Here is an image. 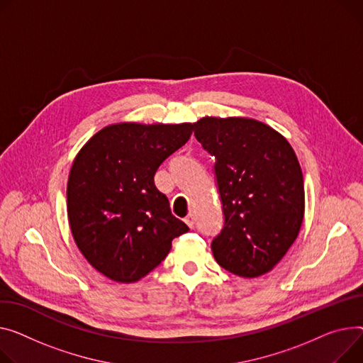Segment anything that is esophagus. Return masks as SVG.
<instances>
[{"mask_svg": "<svg viewBox=\"0 0 363 363\" xmlns=\"http://www.w3.org/2000/svg\"><path fill=\"white\" fill-rule=\"evenodd\" d=\"M184 220H185V223H186V226H188V228H191V229H192V228H194V225H196V219H194V214H192V213H189V214H188V216L185 217V219H184Z\"/></svg>", "mask_w": 363, "mask_h": 363, "instance_id": "obj_1", "label": "esophagus"}]
</instances>
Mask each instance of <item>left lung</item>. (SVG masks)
Listing matches in <instances>:
<instances>
[{
	"label": "left lung",
	"instance_id": "left-lung-1",
	"mask_svg": "<svg viewBox=\"0 0 363 363\" xmlns=\"http://www.w3.org/2000/svg\"><path fill=\"white\" fill-rule=\"evenodd\" d=\"M196 138L214 156L225 226L211 242L217 264L239 277L272 272L296 240L305 214L303 175L291 143L247 116H204Z\"/></svg>",
	"mask_w": 363,
	"mask_h": 363
}]
</instances>
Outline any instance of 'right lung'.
<instances>
[{"label":"right lung","instance_id":"1","mask_svg":"<svg viewBox=\"0 0 363 363\" xmlns=\"http://www.w3.org/2000/svg\"><path fill=\"white\" fill-rule=\"evenodd\" d=\"M194 125L118 123L90 137L72 160L67 214L74 242L94 270L135 283L164 259L188 226L155 185L162 162Z\"/></svg>","mask_w":363,"mask_h":363}]
</instances>
